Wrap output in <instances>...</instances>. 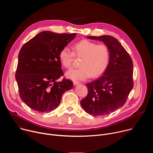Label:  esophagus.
<instances>
[{
	"instance_id": "esophagus-1",
	"label": "esophagus",
	"mask_w": 153,
	"mask_h": 153,
	"mask_svg": "<svg viewBox=\"0 0 153 153\" xmlns=\"http://www.w3.org/2000/svg\"><path fill=\"white\" fill-rule=\"evenodd\" d=\"M80 83L79 82H77V81H74L73 82V84L74 85H79Z\"/></svg>"
}]
</instances>
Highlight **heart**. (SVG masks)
<instances>
[{
	"instance_id": "heart-1",
	"label": "heart",
	"mask_w": 153,
	"mask_h": 153,
	"mask_svg": "<svg viewBox=\"0 0 153 153\" xmlns=\"http://www.w3.org/2000/svg\"><path fill=\"white\" fill-rule=\"evenodd\" d=\"M74 53L67 47L63 48L59 55L63 67L71 68L74 56L82 57L80 68L71 69L65 73V76L73 80H85L91 76L97 77L105 71L110 60V51L103 44L97 45L88 40H82L76 43L73 47Z\"/></svg>"
}]
</instances>
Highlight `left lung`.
Wrapping results in <instances>:
<instances>
[{
	"label": "left lung",
	"instance_id": "obj_1",
	"mask_svg": "<svg viewBox=\"0 0 153 153\" xmlns=\"http://www.w3.org/2000/svg\"><path fill=\"white\" fill-rule=\"evenodd\" d=\"M87 37L103 42L110 51V60L103 76L86 84L88 93L80 105L91 116H104L122 107L132 90L133 61L115 37L108 35Z\"/></svg>",
	"mask_w": 153,
	"mask_h": 153
}]
</instances>
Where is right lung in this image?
Wrapping results in <instances>:
<instances>
[{"label": "right lung", "mask_w": 153, "mask_h": 153, "mask_svg": "<svg viewBox=\"0 0 153 153\" xmlns=\"http://www.w3.org/2000/svg\"><path fill=\"white\" fill-rule=\"evenodd\" d=\"M76 33L58 34L50 31L36 35L22 47L16 73L19 95L32 110L49 113L60 103L63 94L73 88V82L63 79L59 55Z\"/></svg>", "instance_id": "add662e5"}]
</instances>
